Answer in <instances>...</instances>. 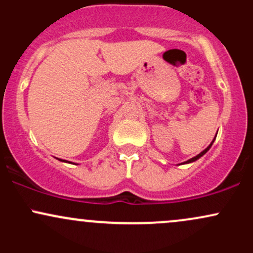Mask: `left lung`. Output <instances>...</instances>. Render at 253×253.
<instances>
[{"mask_svg": "<svg viewBox=\"0 0 253 253\" xmlns=\"http://www.w3.org/2000/svg\"><path fill=\"white\" fill-rule=\"evenodd\" d=\"M213 143H214V140H213V141H211V144H213ZM211 144L210 145V146H208V147H207V149H206V150H203L201 153H199V155H197L196 157H194V158H191V159H189V161H187V162H185V163H191V162H195V161H197V159H199V158H200V157H202L203 155H205V153H206V152H207V151H208V150H210V149H211Z\"/></svg>", "mask_w": 253, "mask_h": 253, "instance_id": "left-lung-1", "label": "left lung"}]
</instances>
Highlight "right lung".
<instances>
[{
	"instance_id": "obj_1",
	"label": "right lung",
	"mask_w": 253,
	"mask_h": 253,
	"mask_svg": "<svg viewBox=\"0 0 253 253\" xmlns=\"http://www.w3.org/2000/svg\"><path fill=\"white\" fill-rule=\"evenodd\" d=\"M63 162H66V161H63Z\"/></svg>"
}]
</instances>
